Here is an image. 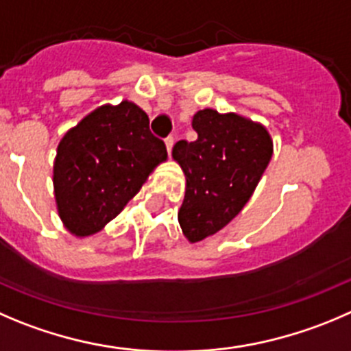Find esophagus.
Wrapping results in <instances>:
<instances>
[{
    "label": "esophagus",
    "instance_id": "obj_1",
    "mask_svg": "<svg viewBox=\"0 0 351 351\" xmlns=\"http://www.w3.org/2000/svg\"><path fill=\"white\" fill-rule=\"evenodd\" d=\"M165 146H167V152H169V155H170V152H172V146H173V138H167Z\"/></svg>",
    "mask_w": 351,
    "mask_h": 351
}]
</instances>
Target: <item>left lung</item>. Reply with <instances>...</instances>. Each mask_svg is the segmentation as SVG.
Instances as JSON below:
<instances>
[{
	"instance_id": "left-lung-1",
	"label": "left lung",
	"mask_w": 351,
	"mask_h": 351,
	"mask_svg": "<svg viewBox=\"0 0 351 351\" xmlns=\"http://www.w3.org/2000/svg\"><path fill=\"white\" fill-rule=\"evenodd\" d=\"M198 139L179 141L172 158L186 178L178 220L189 243L217 234L243 210L262 179L274 143L263 123L203 108L193 117Z\"/></svg>"
}]
</instances>
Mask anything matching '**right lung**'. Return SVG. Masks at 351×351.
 <instances>
[{
  "mask_svg": "<svg viewBox=\"0 0 351 351\" xmlns=\"http://www.w3.org/2000/svg\"><path fill=\"white\" fill-rule=\"evenodd\" d=\"M167 162L163 141L136 103H105L70 128L56 146L53 193L63 228L79 239L101 231Z\"/></svg>",
  "mask_w": 351,
  "mask_h": 351,
  "instance_id": "1",
  "label": "right lung"
}]
</instances>
